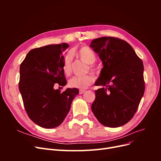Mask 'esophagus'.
Listing matches in <instances>:
<instances>
[{"label": "esophagus", "mask_w": 161, "mask_h": 161, "mask_svg": "<svg viewBox=\"0 0 161 161\" xmlns=\"http://www.w3.org/2000/svg\"><path fill=\"white\" fill-rule=\"evenodd\" d=\"M85 92V90H82V89H80V90H79V94H82V93H84Z\"/></svg>", "instance_id": "obj_1"}]
</instances>
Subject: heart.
Listing matches in <instances>:
<instances>
[{"label": "heart", "mask_w": 161, "mask_h": 161, "mask_svg": "<svg viewBox=\"0 0 161 161\" xmlns=\"http://www.w3.org/2000/svg\"><path fill=\"white\" fill-rule=\"evenodd\" d=\"M75 55L87 64H89V69L94 72L95 67L92 66L96 61V55L90 47L82 46L75 52ZM62 70L66 76L70 75L72 71V58L70 56H66L63 60ZM94 82V77L91 75L82 76H73L69 80V85L72 88L84 89L90 86Z\"/></svg>", "instance_id": "b5f03b06"}]
</instances>
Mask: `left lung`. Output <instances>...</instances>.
I'll return each instance as SVG.
<instances>
[{
  "instance_id": "left-lung-1",
  "label": "left lung",
  "mask_w": 161,
  "mask_h": 161,
  "mask_svg": "<svg viewBox=\"0 0 161 161\" xmlns=\"http://www.w3.org/2000/svg\"><path fill=\"white\" fill-rule=\"evenodd\" d=\"M103 62L96 86L92 113L107 127L127 124L138 109L145 90L142 60L128 42L114 37H102L90 45Z\"/></svg>"
}]
</instances>
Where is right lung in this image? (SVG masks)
<instances>
[{
	"mask_svg": "<svg viewBox=\"0 0 161 161\" xmlns=\"http://www.w3.org/2000/svg\"><path fill=\"white\" fill-rule=\"evenodd\" d=\"M66 43L48 45L29 52L20 66L19 89L27 114L34 123L44 128H53L64 120L79 89L61 92L53 86H65L62 70Z\"/></svg>",
	"mask_w": 161,
	"mask_h": 161,
	"instance_id": "right-lung-1",
	"label": "right lung"
}]
</instances>
